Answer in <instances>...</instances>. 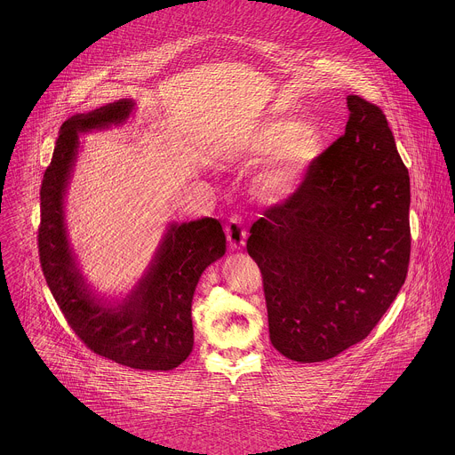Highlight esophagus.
Instances as JSON below:
<instances>
[{"label":"esophagus","mask_w":455,"mask_h":455,"mask_svg":"<svg viewBox=\"0 0 455 455\" xmlns=\"http://www.w3.org/2000/svg\"><path fill=\"white\" fill-rule=\"evenodd\" d=\"M225 232H227V238L230 242V245L234 249H242L245 245V238H247V230L242 223V220L238 217L230 218V221L227 223L225 227Z\"/></svg>","instance_id":"esophagus-1"}]
</instances>
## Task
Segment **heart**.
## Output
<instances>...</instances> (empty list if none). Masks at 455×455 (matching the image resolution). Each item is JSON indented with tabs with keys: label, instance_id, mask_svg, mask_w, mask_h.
I'll return each mask as SVG.
<instances>
[{
	"label": "heart",
	"instance_id": "1",
	"mask_svg": "<svg viewBox=\"0 0 455 455\" xmlns=\"http://www.w3.org/2000/svg\"><path fill=\"white\" fill-rule=\"evenodd\" d=\"M276 151L258 177V191L267 201H280L300 184L307 169L321 152L319 134L293 119H267L238 143L243 158H262Z\"/></svg>",
	"mask_w": 455,
	"mask_h": 455
}]
</instances>
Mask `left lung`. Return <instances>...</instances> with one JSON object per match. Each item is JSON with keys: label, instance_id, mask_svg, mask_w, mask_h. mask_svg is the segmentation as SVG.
<instances>
[{"label": "left lung", "instance_id": "8db88e82", "mask_svg": "<svg viewBox=\"0 0 455 455\" xmlns=\"http://www.w3.org/2000/svg\"><path fill=\"white\" fill-rule=\"evenodd\" d=\"M347 104L345 134L312 162L293 195L264 210L247 238L271 343L302 363L365 339L410 266V173L382 108L358 95Z\"/></svg>", "mask_w": 455, "mask_h": 455}]
</instances>
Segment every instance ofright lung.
<instances>
[{
  "instance_id": "add662e5",
  "label": "right lung",
  "mask_w": 455,
  "mask_h": 455,
  "mask_svg": "<svg viewBox=\"0 0 455 455\" xmlns=\"http://www.w3.org/2000/svg\"><path fill=\"white\" fill-rule=\"evenodd\" d=\"M123 99L63 123L41 184L39 258L44 278L75 334L93 353L140 370H172L193 351L191 303L203 271L225 254L215 218L172 223L150 269L124 302L97 300L82 278L66 235V186L78 152V132L121 124L132 110Z\"/></svg>"
}]
</instances>
